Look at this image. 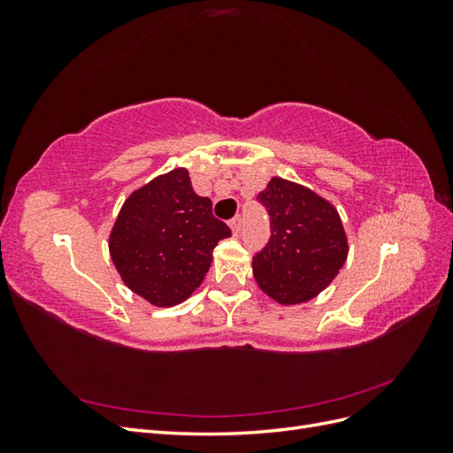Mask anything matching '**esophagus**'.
I'll list each match as a JSON object with an SVG mask.
<instances>
[{
  "mask_svg": "<svg viewBox=\"0 0 453 453\" xmlns=\"http://www.w3.org/2000/svg\"><path fill=\"white\" fill-rule=\"evenodd\" d=\"M230 228H232V234L234 236H238L240 234V230H242V217L240 215H236L234 219H230Z\"/></svg>",
  "mask_w": 453,
  "mask_h": 453,
  "instance_id": "obj_1",
  "label": "esophagus"
}]
</instances>
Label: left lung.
<instances>
[{
	"label": "left lung",
	"mask_w": 453,
	"mask_h": 453,
	"mask_svg": "<svg viewBox=\"0 0 453 453\" xmlns=\"http://www.w3.org/2000/svg\"><path fill=\"white\" fill-rule=\"evenodd\" d=\"M257 200L270 215V240L253 257V276L280 304H300L328 287L348 258V238L331 202L272 177Z\"/></svg>",
	"instance_id": "obj_1"
}]
</instances>
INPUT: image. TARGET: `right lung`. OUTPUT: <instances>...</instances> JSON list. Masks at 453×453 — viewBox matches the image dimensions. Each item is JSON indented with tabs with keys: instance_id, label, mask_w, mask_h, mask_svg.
Instances as JSON below:
<instances>
[{
	"instance_id": "right-lung-1",
	"label": "right lung",
	"mask_w": 453,
	"mask_h": 453,
	"mask_svg": "<svg viewBox=\"0 0 453 453\" xmlns=\"http://www.w3.org/2000/svg\"><path fill=\"white\" fill-rule=\"evenodd\" d=\"M230 228L198 196L185 168L155 177L125 200L109 234V253L130 291L158 308L183 303L208 273Z\"/></svg>"
}]
</instances>
